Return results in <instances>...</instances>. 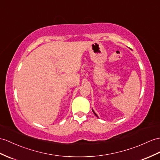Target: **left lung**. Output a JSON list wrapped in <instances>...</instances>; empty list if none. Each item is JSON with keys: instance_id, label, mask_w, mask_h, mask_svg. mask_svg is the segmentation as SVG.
<instances>
[{"instance_id": "1", "label": "left lung", "mask_w": 160, "mask_h": 160, "mask_svg": "<svg viewBox=\"0 0 160 160\" xmlns=\"http://www.w3.org/2000/svg\"><path fill=\"white\" fill-rule=\"evenodd\" d=\"M92 111H93V113H94V115H96V117H98V115H96V112H94V111H93V110H92Z\"/></svg>"}]
</instances>
